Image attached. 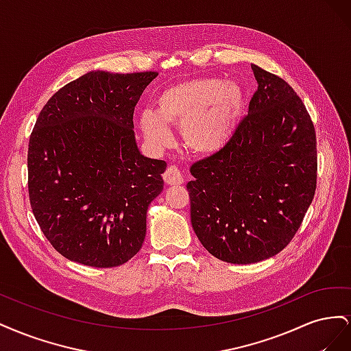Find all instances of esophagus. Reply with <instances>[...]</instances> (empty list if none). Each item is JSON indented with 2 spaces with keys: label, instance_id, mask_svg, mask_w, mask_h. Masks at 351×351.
Instances as JSON below:
<instances>
[{
  "label": "esophagus",
  "instance_id": "34e87169",
  "mask_svg": "<svg viewBox=\"0 0 351 351\" xmlns=\"http://www.w3.org/2000/svg\"><path fill=\"white\" fill-rule=\"evenodd\" d=\"M162 177H164V182L168 186H178V184H183L184 183L183 174L180 173V169L176 165H169L165 169V173L162 174Z\"/></svg>",
  "mask_w": 351,
  "mask_h": 351
}]
</instances>
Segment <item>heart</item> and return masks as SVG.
Segmentation results:
<instances>
[{
  "label": "heart",
  "instance_id": "obj_1",
  "mask_svg": "<svg viewBox=\"0 0 351 351\" xmlns=\"http://www.w3.org/2000/svg\"><path fill=\"white\" fill-rule=\"evenodd\" d=\"M244 104L241 88L217 77H193L169 84L155 101V112L141 115L146 139L158 147L171 143L168 125H180L187 149L212 155L230 141Z\"/></svg>",
  "mask_w": 351,
  "mask_h": 351
}]
</instances>
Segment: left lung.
<instances>
[{
  "label": "left lung",
  "mask_w": 351,
  "mask_h": 351,
  "mask_svg": "<svg viewBox=\"0 0 351 351\" xmlns=\"http://www.w3.org/2000/svg\"><path fill=\"white\" fill-rule=\"evenodd\" d=\"M258 89L226 146L190 167V218L219 261L272 258L300 228L316 190V133L299 95L252 64Z\"/></svg>",
  "instance_id": "left-lung-1"
}]
</instances>
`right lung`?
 Returning a JSON list of instances; mask_svg holds the SVG:
<instances>
[{"label": "right lung", "mask_w": 351, "mask_h": 351, "mask_svg": "<svg viewBox=\"0 0 351 351\" xmlns=\"http://www.w3.org/2000/svg\"><path fill=\"white\" fill-rule=\"evenodd\" d=\"M156 71H89L39 112L27 149L32 212L69 261L112 268L141 250L167 162L141 155L133 112Z\"/></svg>", "instance_id": "right-lung-1"}]
</instances>
